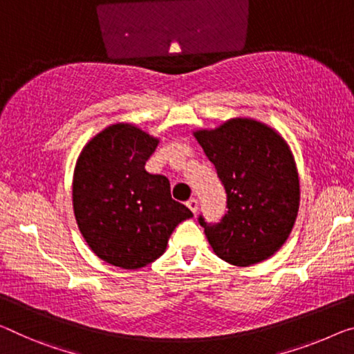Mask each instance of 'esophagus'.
<instances>
[{
    "mask_svg": "<svg viewBox=\"0 0 354 354\" xmlns=\"http://www.w3.org/2000/svg\"><path fill=\"white\" fill-rule=\"evenodd\" d=\"M187 205H188V209L193 212V214H196V212H198L199 203H198V199H196V198H192V199L187 201Z\"/></svg>",
    "mask_w": 354,
    "mask_h": 354,
    "instance_id": "1",
    "label": "esophagus"
}]
</instances>
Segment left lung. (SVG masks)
<instances>
[{"label":"left lung","mask_w":354,"mask_h":354,"mask_svg":"<svg viewBox=\"0 0 354 354\" xmlns=\"http://www.w3.org/2000/svg\"><path fill=\"white\" fill-rule=\"evenodd\" d=\"M193 134L227 196L220 223L209 225L199 216L214 253L239 268L270 258L291 234L301 201L290 145L274 128L253 118H231Z\"/></svg>","instance_id":"1"}]
</instances>
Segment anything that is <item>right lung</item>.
<instances>
[{"label":"right lung","instance_id":"right-lung-1","mask_svg":"<svg viewBox=\"0 0 354 354\" xmlns=\"http://www.w3.org/2000/svg\"><path fill=\"white\" fill-rule=\"evenodd\" d=\"M158 142L134 124L115 123L90 139L75 162V221L96 257L117 268L153 263L178 223L193 216L171 198L165 176L145 171Z\"/></svg>","mask_w":354,"mask_h":354}]
</instances>
